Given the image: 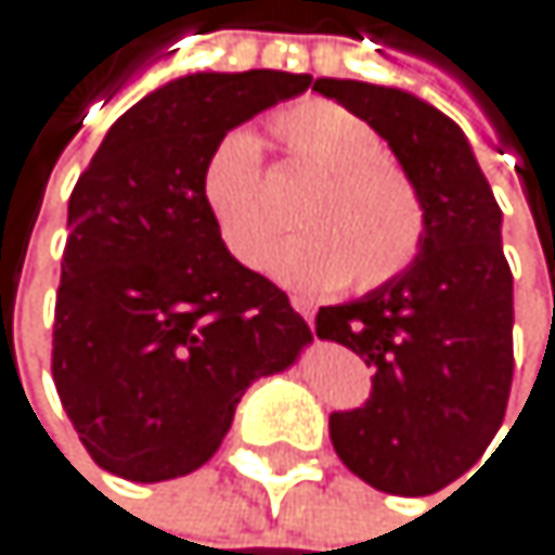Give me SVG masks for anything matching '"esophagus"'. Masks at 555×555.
Segmentation results:
<instances>
[{
    "instance_id": "esophagus-1",
    "label": "esophagus",
    "mask_w": 555,
    "mask_h": 555,
    "mask_svg": "<svg viewBox=\"0 0 555 555\" xmlns=\"http://www.w3.org/2000/svg\"><path fill=\"white\" fill-rule=\"evenodd\" d=\"M293 309H296V312H299V315L306 319V323L312 326V319H315V309H312V302H309V299L296 296V299H293Z\"/></svg>"
}]
</instances>
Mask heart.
Wrapping results in <instances>:
<instances>
[{"label": "heart", "instance_id": "obj_1", "mask_svg": "<svg viewBox=\"0 0 555 555\" xmlns=\"http://www.w3.org/2000/svg\"><path fill=\"white\" fill-rule=\"evenodd\" d=\"M272 135L293 166L312 176L293 209L299 236L275 256V280L302 293L343 283L376 289L406 269L426 236L416 182L392 166L383 135L346 105L309 99L272 119ZM199 203L225 253L262 272L280 240L253 132H225L203 159Z\"/></svg>", "mask_w": 555, "mask_h": 555}]
</instances>
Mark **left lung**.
Returning <instances> with one entry per match:
<instances>
[{"mask_svg": "<svg viewBox=\"0 0 555 555\" xmlns=\"http://www.w3.org/2000/svg\"><path fill=\"white\" fill-rule=\"evenodd\" d=\"M312 89L366 119L426 206V236L396 280L323 306L315 336L373 366L366 406L330 416L349 473L392 496H429L469 473L503 426L513 386V272L466 132L426 99L356 79Z\"/></svg>", "mask_w": 555, "mask_h": 555, "instance_id": "8db88e82", "label": "left lung"}]
</instances>
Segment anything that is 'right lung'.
Masks as SVG:
<instances>
[{"label":"right lung","instance_id":"right-lung-1","mask_svg":"<svg viewBox=\"0 0 555 555\" xmlns=\"http://www.w3.org/2000/svg\"><path fill=\"white\" fill-rule=\"evenodd\" d=\"M312 76L193 73L122 113L69 199L52 379L89 456L163 482L212 460L246 389L312 343L266 275L236 262L199 203L209 149Z\"/></svg>","mask_w":555,"mask_h":555}]
</instances>
